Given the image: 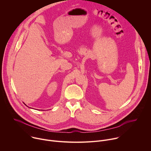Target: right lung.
<instances>
[{"label":"right lung","mask_w":151,"mask_h":151,"mask_svg":"<svg viewBox=\"0 0 151 151\" xmlns=\"http://www.w3.org/2000/svg\"><path fill=\"white\" fill-rule=\"evenodd\" d=\"M24 104H25V105H26V106H27V105H26V104H25V103H24ZM27 107H28V106H27Z\"/></svg>","instance_id":"1"}]
</instances>
